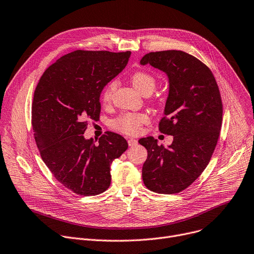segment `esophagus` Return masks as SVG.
<instances>
[{
    "instance_id": "esophagus-1",
    "label": "esophagus",
    "mask_w": 254,
    "mask_h": 254,
    "mask_svg": "<svg viewBox=\"0 0 254 254\" xmlns=\"http://www.w3.org/2000/svg\"><path fill=\"white\" fill-rule=\"evenodd\" d=\"M128 144L129 146H135L136 144H137V140L136 139H133V138H128Z\"/></svg>"
}]
</instances>
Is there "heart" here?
<instances>
[{
	"label": "heart",
	"mask_w": 254,
	"mask_h": 254,
	"mask_svg": "<svg viewBox=\"0 0 254 254\" xmlns=\"http://www.w3.org/2000/svg\"><path fill=\"white\" fill-rule=\"evenodd\" d=\"M131 82L133 86L136 88V90L139 91L141 94L148 91L152 92L155 87L154 77L150 73L144 72V71L135 72L131 76ZM116 87H117V82L115 80L111 81L106 86L103 92V100L105 102H108L111 99V96L115 91ZM147 121H148V117L142 113L122 114L111 122V126L114 129L123 132L125 134L134 135L139 132L141 125L146 123Z\"/></svg>",
	"instance_id": "heart-1"
}]
</instances>
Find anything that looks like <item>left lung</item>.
Here are the masks:
<instances>
[{
    "label": "left lung",
    "mask_w": 254,
    "mask_h": 254,
    "mask_svg": "<svg viewBox=\"0 0 254 254\" xmlns=\"http://www.w3.org/2000/svg\"><path fill=\"white\" fill-rule=\"evenodd\" d=\"M140 64H149L169 78L159 129L174 137L168 147L151 136L138 140L147 149L142 179L153 192L178 193L200 176L216 148L223 120L221 93L209 68L185 52L148 53Z\"/></svg>",
    "instance_id": "obj_1"
}]
</instances>
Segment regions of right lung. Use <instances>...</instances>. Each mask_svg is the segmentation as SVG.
<instances>
[{
    "label": "right lung",
    "mask_w": 254,
    "mask_h": 254,
    "mask_svg": "<svg viewBox=\"0 0 254 254\" xmlns=\"http://www.w3.org/2000/svg\"><path fill=\"white\" fill-rule=\"evenodd\" d=\"M131 52L74 51L52 64L34 90L31 123L41 157L54 177L90 196L111 184V164L128 148L121 135L84 138L87 120H99L104 87L127 65Z\"/></svg>",
    "instance_id": "1"
}]
</instances>
